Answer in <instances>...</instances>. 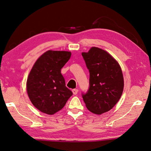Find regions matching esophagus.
<instances>
[{
    "mask_svg": "<svg viewBox=\"0 0 151 151\" xmlns=\"http://www.w3.org/2000/svg\"><path fill=\"white\" fill-rule=\"evenodd\" d=\"M72 91H73V94L74 95H76L78 93V90L77 89H73V90H72Z\"/></svg>",
    "mask_w": 151,
    "mask_h": 151,
    "instance_id": "1",
    "label": "esophagus"
}]
</instances>
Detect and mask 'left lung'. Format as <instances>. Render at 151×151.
Segmentation results:
<instances>
[{
	"mask_svg": "<svg viewBox=\"0 0 151 151\" xmlns=\"http://www.w3.org/2000/svg\"><path fill=\"white\" fill-rule=\"evenodd\" d=\"M89 72V86L82 96L86 107L92 113L108 111L119 100L124 88L120 65L106 51L92 47L82 52Z\"/></svg>",
	"mask_w": 151,
	"mask_h": 151,
	"instance_id": "obj_1",
	"label": "left lung"
}]
</instances>
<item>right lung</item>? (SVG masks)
I'll return each mask as SVG.
<instances>
[{"mask_svg": "<svg viewBox=\"0 0 151 151\" xmlns=\"http://www.w3.org/2000/svg\"><path fill=\"white\" fill-rule=\"evenodd\" d=\"M70 56L67 51L48 50L37 59L30 72L27 83L28 97L43 113L52 115L62 110L73 95L61 74Z\"/></svg>", "mask_w": 151, "mask_h": 151, "instance_id": "1", "label": "right lung"}]
</instances>
